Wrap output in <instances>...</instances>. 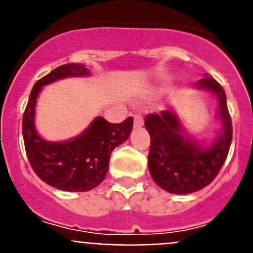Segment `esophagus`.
Returning a JSON list of instances; mask_svg holds the SVG:
<instances>
[{"label":"esophagus","instance_id":"obj_1","mask_svg":"<svg viewBox=\"0 0 253 253\" xmlns=\"http://www.w3.org/2000/svg\"><path fill=\"white\" fill-rule=\"evenodd\" d=\"M143 125V116L140 115H134V126L135 128H139Z\"/></svg>","mask_w":253,"mask_h":253}]
</instances>
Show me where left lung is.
<instances>
[{"label": "left lung", "instance_id": "1", "mask_svg": "<svg viewBox=\"0 0 253 253\" xmlns=\"http://www.w3.org/2000/svg\"><path fill=\"white\" fill-rule=\"evenodd\" d=\"M218 99V116L222 131L211 144L204 147L191 139L178 116L171 110L149 114L144 125L151 135L148 167L154 182L171 194H191L202 190L216 177L227 160L232 143V120L227 96L222 86L205 75L195 84Z\"/></svg>", "mask_w": 253, "mask_h": 253}]
</instances>
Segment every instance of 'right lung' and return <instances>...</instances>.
Masks as SVG:
<instances>
[{"label": "right lung", "instance_id": "add662e5", "mask_svg": "<svg viewBox=\"0 0 253 253\" xmlns=\"http://www.w3.org/2000/svg\"><path fill=\"white\" fill-rule=\"evenodd\" d=\"M90 72L82 64L68 63L40 78L31 90L22 116V135L29 162L45 184L63 191H90L104 181L110 154L128 139L133 118L113 124L97 116L78 137L66 142H49L35 129V105L43 86L66 77H84Z\"/></svg>", "mask_w": 253, "mask_h": 253}]
</instances>
